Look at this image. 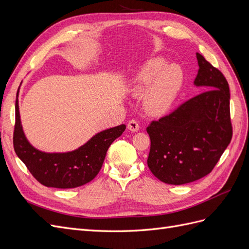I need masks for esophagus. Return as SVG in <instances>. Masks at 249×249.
I'll list each match as a JSON object with an SVG mask.
<instances>
[{"label": "esophagus", "mask_w": 249, "mask_h": 249, "mask_svg": "<svg viewBox=\"0 0 249 249\" xmlns=\"http://www.w3.org/2000/svg\"><path fill=\"white\" fill-rule=\"evenodd\" d=\"M127 129L129 131L135 133V132H138L139 131V124L136 122V120H130L129 124H127Z\"/></svg>", "instance_id": "esophagus-1"}]
</instances>
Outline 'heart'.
Masks as SVG:
<instances>
[{"label":"heart","instance_id":"obj_1","mask_svg":"<svg viewBox=\"0 0 249 249\" xmlns=\"http://www.w3.org/2000/svg\"><path fill=\"white\" fill-rule=\"evenodd\" d=\"M183 84L182 67L177 63H168L161 56L146 60L132 74L127 83L133 96L144 95V110L153 117L166 114L177 101Z\"/></svg>","mask_w":249,"mask_h":249}]
</instances>
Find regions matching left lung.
Here are the masks:
<instances>
[{"instance_id":"left-lung-1","label":"left lung","mask_w":249,"mask_h":249,"mask_svg":"<svg viewBox=\"0 0 249 249\" xmlns=\"http://www.w3.org/2000/svg\"><path fill=\"white\" fill-rule=\"evenodd\" d=\"M196 58L199 69L193 84L205 92L146 129L148 168L165 184L183 185L206 177L231 140L228 81L198 53Z\"/></svg>"}]
</instances>
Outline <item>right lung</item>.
<instances>
[{
  "mask_svg": "<svg viewBox=\"0 0 249 249\" xmlns=\"http://www.w3.org/2000/svg\"><path fill=\"white\" fill-rule=\"evenodd\" d=\"M18 93L16 102V127L13 146L16 154L32 176L47 187L70 189L92 180L102 168L112 142L125 130L124 124L96 133L80 147L65 153H46L34 147L27 139L21 125Z\"/></svg>",
  "mask_w": 249,
  "mask_h": 249,
  "instance_id": "right-lung-1",
  "label": "right lung"
}]
</instances>
